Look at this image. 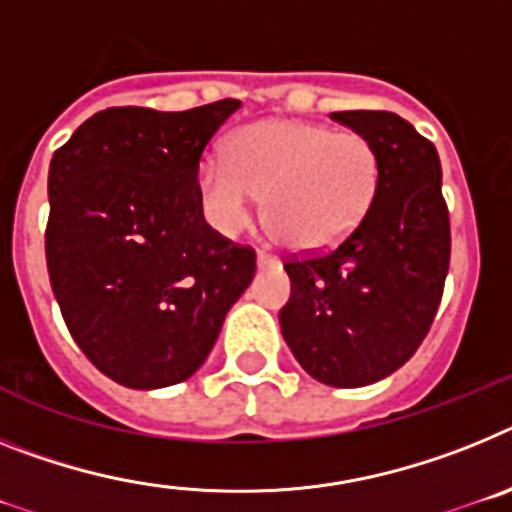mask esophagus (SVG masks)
Returning a JSON list of instances; mask_svg holds the SVG:
<instances>
[{"mask_svg": "<svg viewBox=\"0 0 512 512\" xmlns=\"http://www.w3.org/2000/svg\"><path fill=\"white\" fill-rule=\"evenodd\" d=\"M278 265H281V260H278V257H273V255H268V252L265 250H260L257 252V268H278Z\"/></svg>", "mask_w": 512, "mask_h": 512, "instance_id": "1", "label": "esophagus"}]
</instances>
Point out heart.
<instances>
[{"label":"heart","instance_id":"1","mask_svg":"<svg viewBox=\"0 0 512 512\" xmlns=\"http://www.w3.org/2000/svg\"><path fill=\"white\" fill-rule=\"evenodd\" d=\"M379 172V151L361 133L268 118L231 133L226 157H203L195 190L208 224L224 237L252 224L265 195L273 237L293 252L319 255L340 247L363 224Z\"/></svg>","mask_w":512,"mask_h":512}]
</instances>
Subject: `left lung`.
Masks as SVG:
<instances>
[{
    "label": "left lung",
    "instance_id": "1",
    "mask_svg": "<svg viewBox=\"0 0 512 512\" xmlns=\"http://www.w3.org/2000/svg\"><path fill=\"white\" fill-rule=\"evenodd\" d=\"M332 118L379 151L366 219L330 255L286 262L291 299L281 332L311 379L368 386L402 368L428 335L451 257L441 159L410 123L384 110Z\"/></svg>",
    "mask_w": 512,
    "mask_h": 512
}]
</instances>
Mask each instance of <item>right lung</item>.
Returning a JSON list of instances; mask_svg holds the SVG:
<instances>
[{"label":"right lung","instance_id":"right-lung-1","mask_svg":"<svg viewBox=\"0 0 512 512\" xmlns=\"http://www.w3.org/2000/svg\"><path fill=\"white\" fill-rule=\"evenodd\" d=\"M239 105L100 110L51 159L53 296L92 366L128 389L190 379L252 283L255 252L206 224L195 190L203 149Z\"/></svg>","mask_w":512,"mask_h":512}]
</instances>
